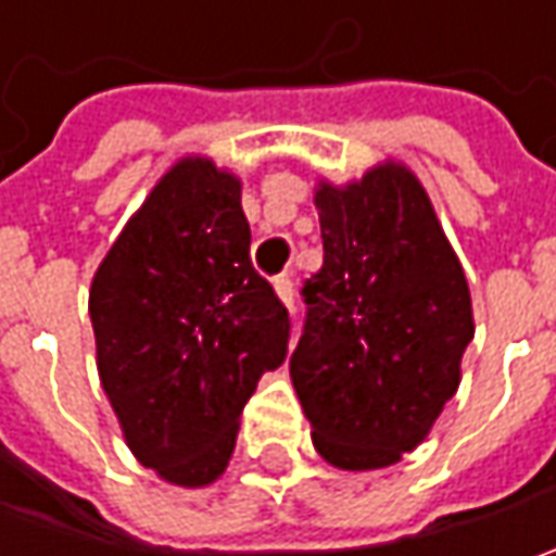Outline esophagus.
Listing matches in <instances>:
<instances>
[{
    "label": "esophagus",
    "mask_w": 556,
    "mask_h": 556,
    "mask_svg": "<svg viewBox=\"0 0 556 556\" xmlns=\"http://www.w3.org/2000/svg\"><path fill=\"white\" fill-rule=\"evenodd\" d=\"M275 290H278V296H281V303L288 306V309H293V281H290V275H278L275 278Z\"/></svg>",
    "instance_id": "obj_1"
}]
</instances>
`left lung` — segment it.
<instances>
[{"instance_id": "8db88e82", "label": "left lung", "mask_w": 556, "mask_h": 556, "mask_svg": "<svg viewBox=\"0 0 556 556\" xmlns=\"http://www.w3.org/2000/svg\"><path fill=\"white\" fill-rule=\"evenodd\" d=\"M325 263L306 278L290 377L318 455L390 467L424 442L460 383L470 290L433 203L405 166L315 194Z\"/></svg>"}]
</instances>
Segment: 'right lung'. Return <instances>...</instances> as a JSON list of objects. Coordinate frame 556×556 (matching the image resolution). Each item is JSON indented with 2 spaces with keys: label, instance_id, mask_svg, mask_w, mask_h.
I'll list each match as a JSON object with an SVG mask.
<instances>
[{
  "label": "right lung",
  "instance_id": "1",
  "mask_svg": "<svg viewBox=\"0 0 556 556\" xmlns=\"http://www.w3.org/2000/svg\"><path fill=\"white\" fill-rule=\"evenodd\" d=\"M89 318L132 455L176 485L216 480L290 340L285 303L250 263L241 182L201 157L176 163L98 266Z\"/></svg>",
  "mask_w": 556,
  "mask_h": 556
}]
</instances>
